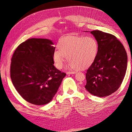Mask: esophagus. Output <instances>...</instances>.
<instances>
[{
    "label": "esophagus",
    "instance_id": "obj_1",
    "mask_svg": "<svg viewBox=\"0 0 132 132\" xmlns=\"http://www.w3.org/2000/svg\"><path fill=\"white\" fill-rule=\"evenodd\" d=\"M75 73V71H68V72H67V74H73Z\"/></svg>",
    "mask_w": 132,
    "mask_h": 132
}]
</instances>
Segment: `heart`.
Returning <instances> with one entry per match:
<instances>
[{"mask_svg":"<svg viewBox=\"0 0 132 132\" xmlns=\"http://www.w3.org/2000/svg\"><path fill=\"white\" fill-rule=\"evenodd\" d=\"M58 50L53 53V60L58 69H61L67 58L68 67L84 70L94 63L98 52V44L92 36H69L60 39Z\"/></svg>","mask_w":132,"mask_h":132,"instance_id":"heart-1","label":"heart"}]
</instances>
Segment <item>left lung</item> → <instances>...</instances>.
Wrapping results in <instances>:
<instances>
[{"label":"left lung","mask_w":132,"mask_h":132,"mask_svg":"<svg viewBox=\"0 0 132 132\" xmlns=\"http://www.w3.org/2000/svg\"><path fill=\"white\" fill-rule=\"evenodd\" d=\"M90 33L98 42V52L96 58L86 71L85 87L94 96H107L118 89L125 78L127 53L114 36L99 30Z\"/></svg>","instance_id":"left-lung-1"}]
</instances>
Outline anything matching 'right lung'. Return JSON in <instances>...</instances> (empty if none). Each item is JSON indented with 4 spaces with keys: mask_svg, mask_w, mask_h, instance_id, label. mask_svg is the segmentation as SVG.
<instances>
[{
    "mask_svg": "<svg viewBox=\"0 0 132 132\" xmlns=\"http://www.w3.org/2000/svg\"><path fill=\"white\" fill-rule=\"evenodd\" d=\"M52 41L30 38L20 44L11 58L10 77L21 96L32 104L50 102L66 74L53 64Z\"/></svg>",
    "mask_w": 132,
    "mask_h": 132,
    "instance_id": "obj_1",
    "label": "right lung"
}]
</instances>
